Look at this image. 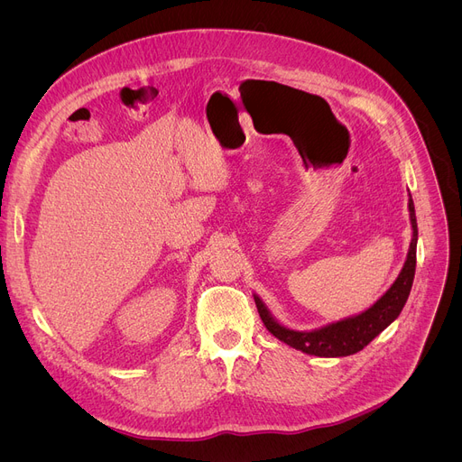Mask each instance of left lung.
I'll return each mask as SVG.
<instances>
[{
    "label": "left lung",
    "instance_id": "1",
    "mask_svg": "<svg viewBox=\"0 0 462 462\" xmlns=\"http://www.w3.org/2000/svg\"><path fill=\"white\" fill-rule=\"evenodd\" d=\"M408 211H410V225H411V241L408 247L406 262L395 282L387 288V292L367 310H363L354 317L343 319L338 322L326 324L322 328L310 329V331H298L282 326L265 303L254 294V301L260 312V319L263 326L275 335L279 341L286 343L303 354L319 356V357H343L352 356L359 350L365 348L376 335H380L387 326H390L404 307L411 282H414L416 273V247H418V221H416V209L411 197L408 199Z\"/></svg>",
    "mask_w": 462,
    "mask_h": 462
}]
</instances>
